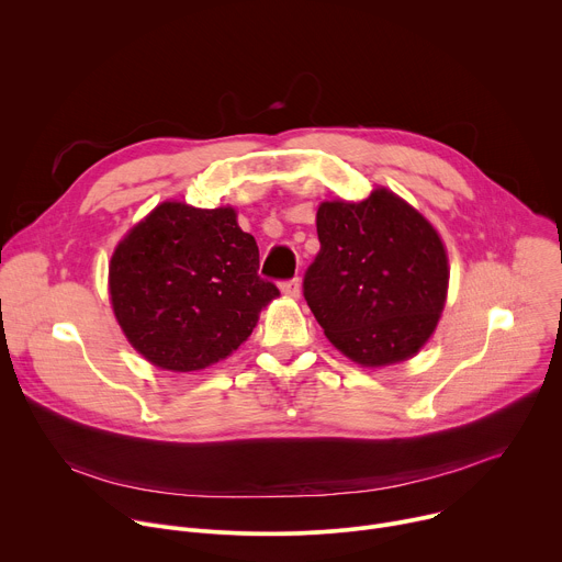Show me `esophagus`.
Instances as JSON below:
<instances>
[{
    "mask_svg": "<svg viewBox=\"0 0 562 562\" xmlns=\"http://www.w3.org/2000/svg\"><path fill=\"white\" fill-rule=\"evenodd\" d=\"M280 286H282V293H284V295H289V297H300V280H297V278L284 280Z\"/></svg>",
    "mask_w": 562,
    "mask_h": 562,
    "instance_id": "esophagus-1",
    "label": "esophagus"
}]
</instances>
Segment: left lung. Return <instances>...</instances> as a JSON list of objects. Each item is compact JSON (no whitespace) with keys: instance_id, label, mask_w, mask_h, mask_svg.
<instances>
[{"instance_id":"left-lung-1","label":"left lung","mask_w":562,"mask_h":562,"mask_svg":"<svg viewBox=\"0 0 562 562\" xmlns=\"http://www.w3.org/2000/svg\"><path fill=\"white\" fill-rule=\"evenodd\" d=\"M315 224L319 251L302 293L327 338L364 367L418 353L447 300L436 228L386 189L362 202H323Z\"/></svg>"}]
</instances>
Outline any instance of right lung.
<instances>
[{
    "mask_svg": "<svg viewBox=\"0 0 562 562\" xmlns=\"http://www.w3.org/2000/svg\"><path fill=\"white\" fill-rule=\"evenodd\" d=\"M231 206L159 204L113 254L111 302L128 342L155 367L204 369L243 345L280 295Z\"/></svg>",
    "mask_w": 562,
    "mask_h": 562,
    "instance_id": "1",
    "label": "right lung"
}]
</instances>
